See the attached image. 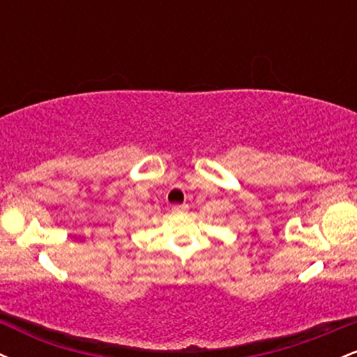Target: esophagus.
Returning <instances> with one entry per match:
<instances>
[{
    "label": "esophagus",
    "instance_id": "1",
    "mask_svg": "<svg viewBox=\"0 0 357 357\" xmlns=\"http://www.w3.org/2000/svg\"><path fill=\"white\" fill-rule=\"evenodd\" d=\"M188 210H190L188 204H174V206L171 208V211H173L174 215H184V213H188Z\"/></svg>",
    "mask_w": 357,
    "mask_h": 357
}]
</instances>
